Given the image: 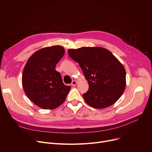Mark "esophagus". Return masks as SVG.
I'll return each mask as SVG.
<instances>
[{"label": "esophagus", "instance_id": "obj_1", "mask_svg": "<svg viewBox=\"0 0 152 152\" xmlns=\"http://www.w3.org/2000/svg\"><path fill=\"white\" fill-rule=\"evenodd\" d=\"M76 84H77V81H76V80H73V81H72V83H71V86H75Z\"/></svg>", "mask_w": 152, "mask_h": 152}]
</instances>
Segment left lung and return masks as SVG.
<instances>
[{
	"label": "left lung",
	"instance_id": "obj_1",
	"mask_svg": "<svg viewBox=\"0 0 152 152\" xmlns=\"http://www.w3.org/2000/svg\"><path fill=\"white\" fill-rule=\"evenodd\" d=\"M68 52L79 64L88 83L89 90L83 94L87 104L105 108L120 98L126 88V70L112 53L101 47L70 49Z\"/></svg>",
	"mask_w": 152,
	"mask_h": 152
}]
</instances>
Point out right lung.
<instances>
[{
	"label": "right lung",
	"instance_id": "1",
	"mask_svg": "<svg viewBox=\"0 0 152 152\" xmlns=\"http://www.w3.org/2000/svg\"><path fill=\"white\" fill-rule=\"evenodd\" d=\"M65 53L64 47L53 45L35 52L28 60L22 75V85L36 105L53 110L65 101L71 87L63 83L55 66Z\"/></svg>",
	"mask_w": 152,
	"mask_h": 152
}]
</instances>
